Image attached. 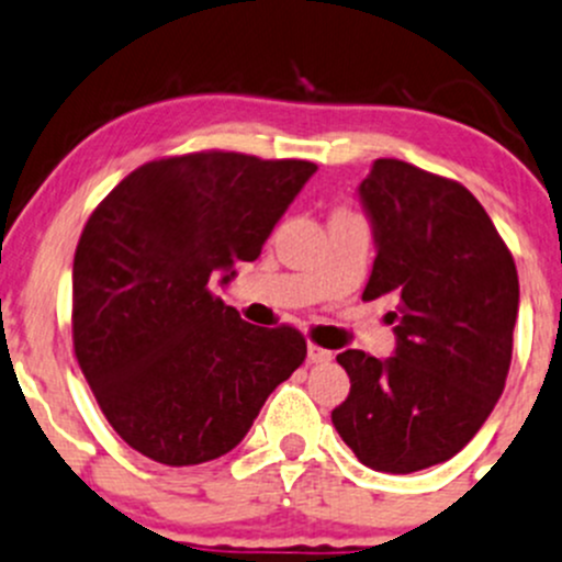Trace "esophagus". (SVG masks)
Returning a JSON list of instances; mask_svg holds the SVG:
<instances>
[{"instance_id":"esophagus-1","label":"esophagus","mask_w":562,"mask_h":562,"mask_svg":"<svg viewBox=\"0 0 562 562\" xmlns=\"http://www.w3.org/2000/svg\"><path fill=\"white\" fill-rule=\"evenodd\" d=\"M306 356H310V363H328L330 358V350H326V347L315 345V341H310V347H306Z\"/></svg>"}]
</instances>
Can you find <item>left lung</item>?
Wrapping results in <instances>:
<instances>
[{"mask_svg":"<svg viewBox=\"0 0 562 562\" xmlns=\"http://www.w3.org/2000/svg\"><path fill=\"white\" fill-rule=\"evenodd\" d=\"M376 258L363 301L390 299L398 347L336 356L350 395L330 412L360 463L412 474L476 436L504 393L519 282L512 250L469 188L398 158L360 182Z\"/></svg>","mask_w":562,"mask_h":562,"instance_id":"8db88e82","label":"left lung"}]
</instances>
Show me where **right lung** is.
Instances as JSON below:
<instances>
[{"mask_svg": "<svg viewBox=\"0 0 562 562\" xmlns=\"http://www.w3.org/2000/svg\"><path fill=\"white\" fill-rule=\"evenodd\" d=\"M315 169L228 150L167 156L123 177L91 212L72 266V347L132 450L164 465L221 458L304 363L299 328L250 326L210 277L261 256Z\"/></svg>", "mask_w": 562, "mask_h": 562, "instance_id": "obj_1", "label": "right lung"}]
</instances>
